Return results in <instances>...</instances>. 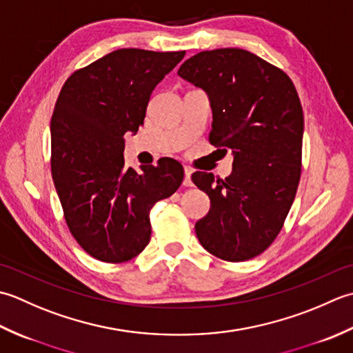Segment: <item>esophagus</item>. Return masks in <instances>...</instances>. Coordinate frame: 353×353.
Instances as JSON below:
<instances>
[{"label":"esophagus","mask_w":353,"mask_h":353,"mask_svg":"<svg viewBox=\"0 0 353 353\" xmlns=\"http://www.w3.org/2000/svg\"><path fill=\"white\" fill-rule=\"evenodd\" d=\"M185 187H192L193 183H192V169H184V183H183Z\"/></svg>","instance_id":"34e87169"}]
</instances>
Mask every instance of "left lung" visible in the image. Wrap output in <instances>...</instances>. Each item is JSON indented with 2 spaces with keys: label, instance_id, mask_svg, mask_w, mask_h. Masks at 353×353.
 Returning a JSON list of instances; mask_svg holds the SVG:
<instances>
[{
  "label": "left lung",
  "instance_id": "1",
  "mask_svg": "<svg viewBox=\"0 0 353 353\" xmlns=\"http://www.w3.org/2000/svg\"><path fill=\"white\" fill-rule=\"evenodd\" d=\"M178 74L210 97L208 141L234 154L225 179L192 175L210 198L196 236L222 261H248L274 242L296 198L303 143L297 90L283 70L241 48L201 52Z\"/></svg>",
  "mask_w": 353,
  "mask_h": 353
}]
</instances>
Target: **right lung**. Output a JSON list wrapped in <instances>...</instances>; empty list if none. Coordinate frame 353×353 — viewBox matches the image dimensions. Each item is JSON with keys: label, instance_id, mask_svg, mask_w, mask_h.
I'll return each instance as SVG.
<instances>
[{"label": "right lung", "instance_id": "1", "mask_svg": "<svg viewBox=\"0 0 353 353\" xmlns=\"http://www.w3.org/2000/svg\"><path fill=\"white\" fill-rule=\"evenodd\" d=\"M185 52L120 48L71 74L52 116V175L63 218L86 253L121 263L146 248L149 213L178 190L181 164L125 168V134L143 126L155 85Z\"/></svg>", "mask_w": 353, "mask_h": 353}]
</instances>
